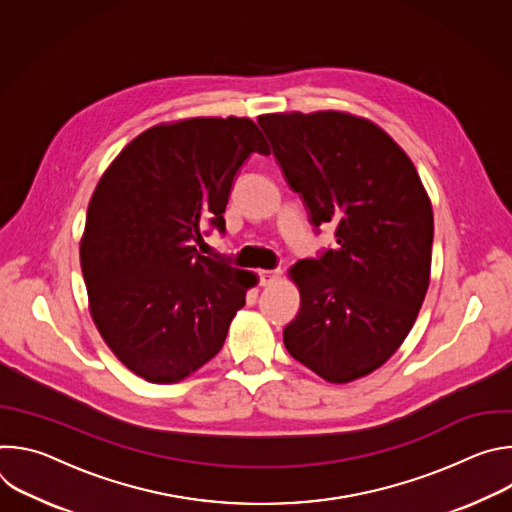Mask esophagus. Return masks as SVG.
I'll return each mask as SVG.
<instances>
[{
  "mask_svg": "<svg viewBox=\"0 0 512 512\" xmlns=\"http://www.w3.org/2000/svg\"><path fill=\"white\" fill-rule=\"evenodd\" d=\"M279 275H281L279 269H263V271H259V283L261 285H271L273 281L279 279Z\"/></svg>",
  "mask_w": 512,
  "mask_h": 512,
  "instance_id": "esophagus-1",
  "label": "esophagus"
}]
</instances>
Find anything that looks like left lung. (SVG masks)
Returning a JSON list of instances; mask_svg holds the SVG:
<instances>
[{
  "mask_svg": "<svg viewBox=\"0 0 512 512\" xmlns=\"http://www.w3.org/2000/svg\"><path fill=\"white\" fill-rule=\"evenodd\" d=\"M257 121L312 225H336L334 249L289 269L302 306L283 344L328 383L367 377L403 344L425 300L429 196L409 156L369 119L291 111Z\"/></svg>",
  "mask_w": 512,
  "mask_h": 512,
  "instance_id": "left-lung-1",
  "label": "left lung"
}]
</instances>
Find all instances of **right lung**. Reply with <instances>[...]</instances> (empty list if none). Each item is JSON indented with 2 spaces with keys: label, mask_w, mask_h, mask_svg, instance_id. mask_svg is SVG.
<instances>
[{
  "label": "right lung",
  "mask_w": 512,
  "mask_h": 512,
  "mask_svg": "<svg viewBox=\"0 0 512 512\" xmlns=\"http://www.w3.org/2000/svg\"><path fill=\"white\" fill-rule=\"evenodd\" d=\"M269 145L249 117H192L139 133L101 176L81 269L105 344L150 383H178L223 348L257 275L196 251L225 231L235 174Z\"/></svg>",
  "instance_id": "add662e5"
}]
</instances>
